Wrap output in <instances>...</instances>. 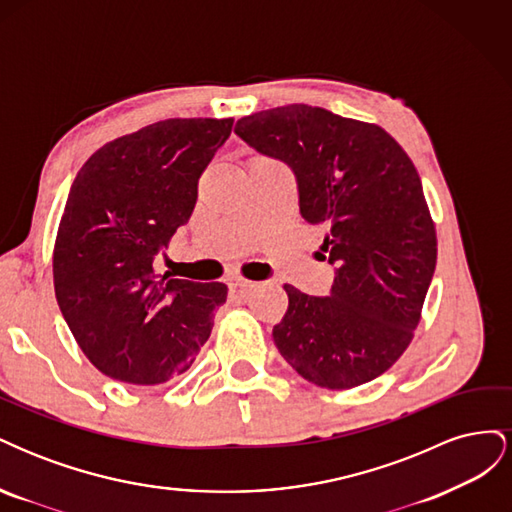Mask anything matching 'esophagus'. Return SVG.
Listing matches in <instances>:
<instances>
[{"mask_svg": "<svg viewBox=\"0 0 512 512\" xmlns=\"http://www.w3.org/2000/svg\"><path fill=\"white\" fill-rule=\"evenodd\" d=\"M254 288H256V284L247 282V280H232V282L228 284L230 297L237 299V301H247V299H250V294H252Z\"/></svg>", "mask_w": 512, "mask_h": 512, "instance_id": "34e87169", "label": "esophagus"}]
</instances>
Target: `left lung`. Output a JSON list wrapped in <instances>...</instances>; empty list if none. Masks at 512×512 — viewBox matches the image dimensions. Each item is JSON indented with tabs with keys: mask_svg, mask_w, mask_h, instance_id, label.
<instances>
[{
	"mask_svg": "<svg viewBox=\"0 0 512 512\" xmlns=\"http://www.w3.org/2000/svg\"><path fill=\"white\" fill-rule=\"evenodd\" d=\"M235 134L288 164L301 218L324 228L335 267L329 297L284 286L277 350L324 389L374 380L408 348L436 269V230L412 160L382 128L307 104L243 117Z\"/></svg>",
	"mask_w": 512,
	"mask_h": 512,
	"instance_id": "1",
	"label": "left lung"
}]
</instances>
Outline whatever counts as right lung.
Masks as SVG:
<instances>
[{"label": "right lung", "instance_id": "right-lung-1", "mask_svg": "<svg viewBox=\"0 0 512 512\" xmlns=\"http://www.w3.org/2000/svg\"><path fill=\"white\" fill-rule=\"evenodd\" d=\"M232 119H166L100 147L70 185L53 280L61 314L87 359L130 384L188 371L226 301L220 282L158 275L198 179L230 136Z\"/></svg>", "mask_w": 512, "mask_h": 512}]
</instances>
